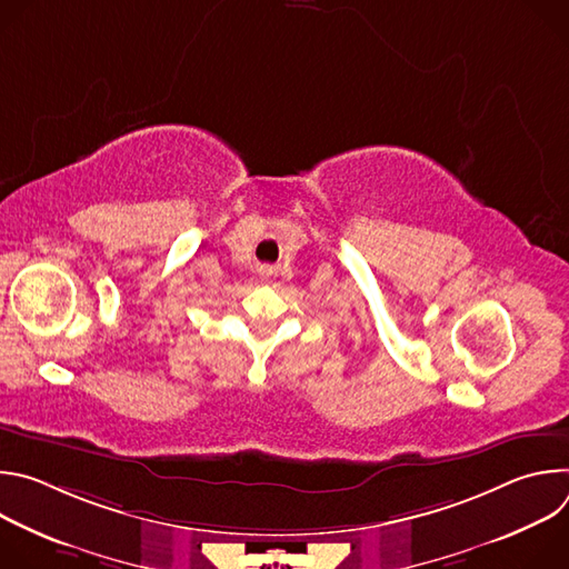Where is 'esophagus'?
Returning <instances> with one entry per match:
<instances>
[{
    "label": "esophagus",
    "instance_id": "obj_1",
    "mask_svg": "<svg viewBox=\"0 0 569 569\" xmlns=\"http://www.w3.org/2000/svg\"><path fill=\"white\" fill-rule=\"evenodd\" d=\"M261 277L266 279V281H270V277H272V268L270 266H266V268H261Z\"/></svg>",
    "mask_w": 569,
    "mask_h": 569
}]
</instances>
